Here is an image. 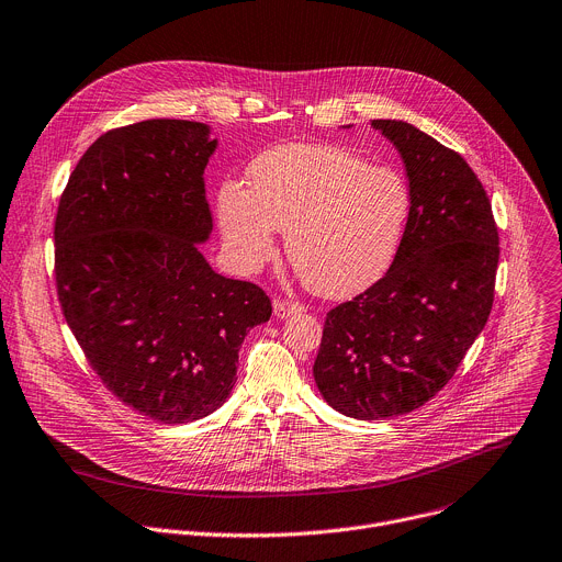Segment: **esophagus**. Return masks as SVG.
I'll return each instance as SVG.
<instances>
[{
  "label": "esophagus",
  "instance_id": "1",
  "mask_svg": "<svg viewBox=\"0 0 562 562\" xmlns=\"http://www.w3.org/2000/svg\"><path fill=\"white\" fill-rule=\"evenodd\" d=\"M273 312H276V316L278 318H289V316H295V314H302L304 312V307L300 302H276L273 304Z\"/></svg>",
  "mask_w": 562,
  "mask_h": 562
}]
</instances>
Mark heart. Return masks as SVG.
I'll return each mask as SVG.
<instances>
[{
	"mask_svg": "<svg viewBox=\"0 0 562 562\" xmlns=\"http://www.w3.org/2000/svg\"><path fill=\"white\" fill-rule=\"evenodd\" d=\"M413 194L390 166L327 143L280 145L252 161L248 188L226 181L217 217L244 271H258L286 233L293 269L312 291L345 297L374 284L401 248Z\"/></svg>",
	"mask_w": 562,
	"mask_h": 562,
	"instance_id": "heart-1",
	"label": "heart"
}]
</instances>
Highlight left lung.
<instances>
[{"label":"left lung","instance_id":"8db88e82","mask_svg":"<svg viewBox=\"0 0 562 562\" xmlns=\"http://www.w3.org/2000/svg\"><path fill=\"white\" fill-rule=\"evenodd\" d=\"M405 164L413 194L387 273L325 318L314 379L338 413L374 422L413 413L457 372L484 329L499 237L477 175L403 121H372Z\"/></svg>","mask_w":562,"mask_h":562}]
</instances>
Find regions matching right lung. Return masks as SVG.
I'll return each mask as SVG.
<instances>
[{
	"mask_svg": "<svg viewBox=\"0 0 562 562\" xmlns=\"http://www.w3.org/2000/svg\"><path fill=\"white\" fill-rule=\"evenodd\" d=\"M209 125L151 119L95 138L60 194L56 289L91 370L136 413L188 424L235 385L269 295L211 269L196 244L213 231L203 170Z\"/></svg>",
	"mask_w": 562,
	"mask_h": 562,
	"instance_id": "obj_1",
	"label": "right lung"
}]
</instances>
